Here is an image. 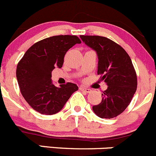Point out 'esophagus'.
Wrapping results in <instances>:
<instances>
[{"label":"esophagus","instance_id":"obj_1","mask_svg":"<svg viewBox=\"0 0 156 156\" xmlns=\"http://www.w3.org/2000/svg\"><path fill=\"white\" fill-rule=\"evenodd\" d=\"M80 89L81 91H83V92H86V93H89V92H90L91 91H92L90 89H88V88L83 87V86H80Z\"/></svg>","mask_w":156,"mask_h":156}]
</instances>
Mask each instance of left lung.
Wrapping results in <instances>:
<instances>
[{
  "mask_svg": "<svg viewBox=\"0 0 156 156\" xmlns=\"http://www.w3.org/2000/svg\"><path fill=\"white\" fill-rule=\"evenodd\" d=\"M82 41L98 56V73L108 89L101 94V103L92 107L101 118H113L121 115L136 90L137 78L128 54L121 46L106 37L80 35Z\"/></svg>",
  "mask_w": 156,
  "mask_h": 156,
  "instance_id": "8db88e82",
  "label": "left lung"
}]
</instances>
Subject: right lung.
I'll use <instances>...</instances> for the list:
<instances>
[{"mask_svg":"<svg viewBox=\"0 0 156 156\" xmlns=\"http://www.w3.org/2000/svg\"><path fill=\"white\" fill-rule=\"evenodd\" d=\"M80 43L76 35H55L35 43L26 51L16 73L21 93L34 110L41 115H55L78 90L72 83L55 86L51 72L55 67H62L67 51Z\"/></svg>","mask_w":156,"mask_h":156,"instance_id":"right-lung-1","label":"right lung"}]
</instances>
